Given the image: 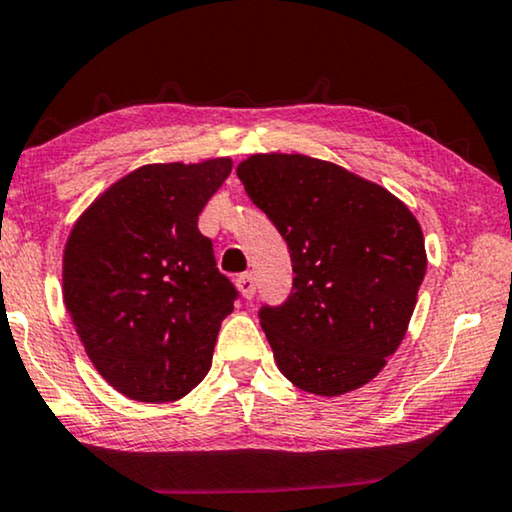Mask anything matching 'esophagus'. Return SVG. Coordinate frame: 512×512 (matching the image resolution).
Returning <instances> with one entry per match:
<instances>
[{
	"instance_id": "34e87169",
	"label": "esophagus",
	"mask_w": 512,
	"mask_h": 512,
	"mask_svg": "<svg viewBox=\"0 0 512 512\" xmlns=\"http://www.w3.org/2000/svg\"><path fill=\"white\" fill-rule=\"evenodd\" d=\"M236 287H239L243 297H246V299H253V297H255V290H257V285H255V276H253V273H241V276L236 278Z\"/></svg>"
}]
</instances>
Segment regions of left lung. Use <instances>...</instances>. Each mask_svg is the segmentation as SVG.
Here are the masks:
<instances>
[{
  "label": "left lung",
  "mask_w": 512,
  "mask_h": 512,
  "mask_svg": "<svg viewBox=\"0 0 512 512\" xmlns=\"http://www.w3.org/2000/svg\"><path fill=\"white\" fill-rule=\"evenodd\" d=\"M236 176L292 257L290 297L259 308L280 373L320 397L366 385L415 311L427 273L420 222L385 187L315 157L250 155Z\"/></svg>",
  "instance_id": "8db88e82"
}]
</instances>
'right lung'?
<instances>
[{
	"label": "right lung",
	"mask_w": 512,
	"mask_h": 512,
	"mask_svg": "<svg viewBox=\"0 0 512 512\" xmlns=\"http://www.w3.org/2000/svg\"><path fill=\"white\" fill-rule=\"evenodd\" d=\"M229 171V157L146 164L71 229L64 306L99 376L129 399L176 401L211 369L239 292L215 266L197 220Z\"/></svg>",
	"instance_id": "add662e5"
}]
</instances>
